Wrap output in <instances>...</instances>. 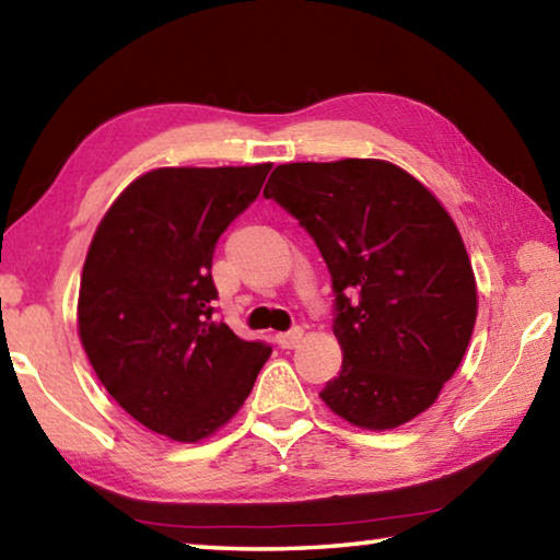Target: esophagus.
<instances>
[{
    "mask_svg": "<svg viewBox=\"0 0 560 560\" xmlns=\"http://www.w3.org/2000/svg\"><path fill=\"white\" fill-rule=\"evenodd\" d=\"M301 338H303V328H291V330H287V334H279L277 336V343L283 348V350H291V348H296L299 343H301Z\"/></svg>",
    "mask_w": 560,
    "mask_h": 560,
    "instance_id": "esophagus-1",
    "label": "esophagus"
}]
</instances>
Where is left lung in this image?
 <instances>
[{
  "mask_svg": "<svg viewBox=\"0 0 560 560\" xmlns=\"http://www.w3.org/2000/svg\"><path fill=\"white\" fill-rule=\"evenodd\" d=\"M264 197L314 236L334 279L343 365L320 400L363 430L400 428L428 410L477 320L471 261L438 197L371 158L279 165Z\"/></svg>",
  "mask_w": 560,
  "mask_h": 560,
  "instance_id": "8db88e82",
  "label": "left lung"
}]
</instances>
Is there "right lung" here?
<instances>
[{
	"label": "right lung",
	"instance_id": "obj_1",
	"mask_svg": "<svg viewBox=\"0 0 560 560\" xmlns=\"http://www.w3.org/2000/svg\"><path fill=\"white\" fill-rule=\"evenodd\" d=\"M269 170H150L122 189L89 246L83 350L113 400L175 442H200L230 422L271 355L212 320L217 240L257 200Z\"/></svg>",
	"mask_w": 560,
	"mask_h": 560
}]
</instances>
